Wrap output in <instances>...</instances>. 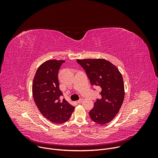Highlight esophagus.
<instances>
[{"label": "esophagus", "instance_id": "esophagus-1", "mask_svg": "<svg viewBox=\"0 0 158 158\" xmlns=\"http://www.w3.org/2000/svg\"><path fill=\"white\" fill-rule=\"evenodd\" d=\"M83 100H84L83 98H81V99L77 101V102H78V103H81V102H82L83 101Z\"/></svg>", "mask_w": 158, "mask_h": 158}]
</instances>
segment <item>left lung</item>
Instances as JSON below:
<instances>
[{"instance_id": "8db88e82", "label": "left lung", "mask_w": 158, "mask_h": 158, "mask_svg": "<svg viewBox=\"0 0 158 158\" xmlns=\"http://www.w3.org/2000/svg\"><path fill=\"white\" fill-rule=\"evenodd\" d=\"M93 85L101 87L102 98L98 99L89 111L90 118L97 124L110 122L118 113L124 99V84L118 67L104 59H77Z\"/></svg>"}]
</instances>
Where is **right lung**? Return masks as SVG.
I'll use <instances>...</instances> for the list:
<instances>
[{
  "instance_id": "obj_1",
  "label": "right lung",
  "mask_w": 158,
  "mask_h": 158,
  "mask_svg": "<svg viewBox=\"0 0 158 158\" xmlns=\"http://www.w3.org/2000/svg\"><path fill=\"white\" fill-rule=\"evenodd\" d=\"M65 60H49L39 67L32 83L34 102L42 116L55 124L68 121L74 107L65 99L59 89L58 72Z\"/></svg>"
}]
</instances>
